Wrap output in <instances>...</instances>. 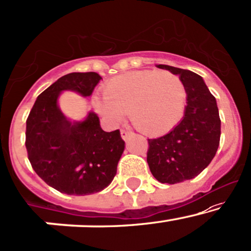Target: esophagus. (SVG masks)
<instances>
[{"instance_id":"esophagus-1","label":"esophagus","mask_w":251,"mask_h":251,"mask_svg":"<svg viewBox=\"0 0 251 251\" xmlns=\"http://www.w3.org/2000/svg\"><path fill=\"white\" fill-rule=\"evenodd\" d=\"M120 134H121V138L125 140V142H126V140H128L130 138H132V137L134 136L133 132L126 131V130H121L120 131Z\"/></svg>"}]
</instances>
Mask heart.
<instances>
[{
    "mask_svg": "<svg viewBox=\"0 0 251 251\" xmlns=\"http://www.w3.org/2000/svg\"><path fill=\"white\" fill-rule=\"evenodd\" d=\"M184 83L169 71L139 70L109 79L103 99L95 98L96 111L113 124L125 113L136 128L150 137L166 134L180 123L186 108Z\"/></svg>",
    "mask_w": 251,
    "mask_h": 251,
    "instance_id": "heart-1",
    "label": "heart"
}]
</instances>
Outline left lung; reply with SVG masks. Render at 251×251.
Returning a JSON list of instances; mask_svg holds the SVG:
<instances>
[{
	"mask_svg": "<svg viewBox=\"0 0 251 251\" xmlns=\"http://www.w3.org/2000/svg\"><path fill=\"white\" fill-rule=\"evenodd\" d=\"M156 67L180 77L187 92L180 123L164 136L148 140L151 174L161 183L174 184L194 178L216 156L220 140L219 111L201 76L170 65Z\"/></svg>",
	"mask_w": 251,
	"mask_h": 251,
	"instance_id": "8db88e82",
	"label": "left lung"
}]
</instances>
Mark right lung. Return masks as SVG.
<instances>
[{"mask_svg":"<svg viewBox=\"0 0 251 251\" xmlns=\"http://www.w3.org/2000/svg\"><path fill=\"white\" fill-rule=\"evenodd\" d=\"M100 79L96 73H71L38 96L26 121V149L32 168L52 188L68 195L101 192L117 174L125 142L120 131L104 132L94 112L73 121L60 111L65 90L89 98Z\"/></svg>","mask_w":251,"mask_h":251,"instance_id":"right-lung-1","label":"right lung"}]
</instances>
